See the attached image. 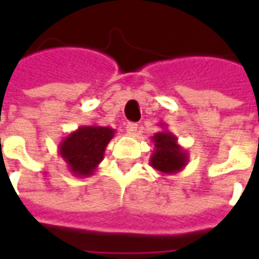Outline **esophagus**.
Here are the masks:
<instances>
[{
	"label": "esophagus",
	"instance_id": "esophagus-1",
	"mask_svg": "<svg viewBox=\"0 0 259 259\" xmlns=\"http://www.w3.org/2000/svg\"><path fill=\"white\" fill-rule=\"evenodd\" d=\"M137 129H139V126L137 123H133V122H130V123L126 124V132H127V135L133 136L137 133Z\"/></svg>",
	"mask_w": 259,
	"mask_h": 259
}]
</instances>
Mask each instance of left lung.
Returning <instances> with one entry per match:
<instances>
[{"instance_id":"obj_1","label":"left lung","mask_w":259,"mask_h":259,"mask_svg":"<svg viewBox=\"0 0 259 259\" xmlns=\"http://www.w3.org/2000/svg\"><path fill=\"white\" fill-rule=\"evenodd\" d=\"M162 130L152 136L154 150L150 157V165L162 175L179 174L189 162V154L178 143V137L166 129V124H159Z\"/></svg>"}]
</instances>
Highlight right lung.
I'll list each match as a JSON object with an SVG mask.
<instances>
[{
    "label": "right lung",
    "instance_id": "right-lung-1",
    "mask_svg": "<svg viewBox=\"0 0 259 259\" xmlns=\"http://www.w3.org/2000/svg\"><path fill=\"white\" fill-rule=\"evenodd\" d=\"M113 136L115 129L108 126H80L59 143V155L64 158L70 174L77 178H89L104 159L105 148Z\"/></svg>",
    "mask_w": 259,
    "mask_h": 259
}]
</instances>
